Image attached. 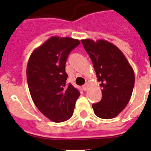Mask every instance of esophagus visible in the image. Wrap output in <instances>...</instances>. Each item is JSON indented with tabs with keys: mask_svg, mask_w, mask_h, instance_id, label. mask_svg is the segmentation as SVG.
<instances>
[{
	"mask_svg": "<svg viewBox=\"0 0 151 151\" xmlns=\"http://www.w3.org/2000/svg\"><path fill=\"white\" fill-rule=\"evenodd\" d=\"M82 88H83V90H84V91H87V89H88V83H86V84L83 86V87H82Z\"/></svg>",
	"mask_w": 151,
	"mask_h": 151,
	"instance_id": "esophagus-1",
	"label": "esophagus"
}]
</instances>
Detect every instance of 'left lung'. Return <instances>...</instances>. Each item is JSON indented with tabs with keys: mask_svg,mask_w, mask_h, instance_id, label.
<instances>
[{
	"mask_svg": "<svg viewBox=\"0 0 151 151\" xmlns=\"http://www.w3.org/2000/svg\"><path fill=\"white\" fill-rule=\"evenodd\" d=\"M91 58L98 81L101 82L102 98L92 105L99 118L111 119L124 110L132 95L134 73L123 52L111 42L104 40L96 42L82 40Z\"/></svg>",
	"mask_w": 151,
	"mask_h": 151,
	"instance_id": "1",
	"label": "left lung"
}]
</instances>
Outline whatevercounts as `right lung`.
Listing matches in <instances>:
<instances>
[{"instance_id": "1", "label": "right lung", "mask_w": 151, "mask_h": 151, "mask_svg": "<svg viewBox=\"0 0 151 151\" xmlns=\"http://www.w3.org/2000/svg\"><path fill=\"white\" fill-rule=\"evenodd\" d=\"M80 44L71 37H52L33 50L27 67V79L33 102L53 122H63L73 114L78 90L69 83L65 63L70 52Z\"/></svg>"}]
</instances>
